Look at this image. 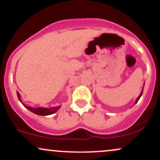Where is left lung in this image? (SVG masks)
I'll use <instances>...</instances> for the list:
<instances>
[{"mask_svg": "<svg viewBox=\"0 0 160 160\" xmlns=\"http://www.w3.org/2000/svg\"><path fill=\"white\" fill-rule=\"evenodd\" d=\"M143 89H144V88H143V89H142V90H141V94H140V95H139V96H138V98H137V99H136V101H135V104H136V103H137V102H138V100H139V99H140V98H141V95H142V93H143Z\"/></svg>", "mask_w": 160, "mask_h": 160, "instance_id": "left-lung-1", "label": "left lung"}]
</instances>
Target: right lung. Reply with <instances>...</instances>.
<instances>
[{
  "label": "right lung",
  "instance_id": "right-lung-1",
  "mask_svg": "<svg viewBox=\"0 0 160 160\" xmlns=\"http://www.w3.org/2000/svg\"><path fill=\"white\" fill-rule=\"evenodd\" d=\"M17 96H18V98H19V100L20 101V102H21V103L24 106H25V108H26L28 110H29L30 111H32V113H35V114H38V115L47 116V115L52 114V113H56V112L58 111L60 108H61V106H57V107H52L50 108H41V107L34 108L29 107V106L25 105V104H24L22 102L21 98H20V94L19 93V92H17Z\"/></svg>",
  "mask_w": 160,
  "mask_h": 160
}]
</instances>
